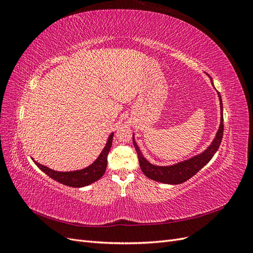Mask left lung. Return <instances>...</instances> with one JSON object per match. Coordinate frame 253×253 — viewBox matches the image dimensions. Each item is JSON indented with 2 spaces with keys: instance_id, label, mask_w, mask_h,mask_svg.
<instances>
[{
  "instance_id": "8db88e82",
  "label": "left lung",
  "mask_w": 253,
  "mask_h": 253,
  "mask_svg": "<svg viewBox=\"0 0 253 253\" xmlns=\"http://www.w3.org/2000/svg\"><path fill=\"white\" fill-rule=\"evenodd\" d=\"M218 97L220 101L221 121H220V126L216 134L215 139L213 140L212 144L203 153V154L191 158L187 160V162H183L174 166H169V167H157L154 165H151L148 160L142 156L138 145H137L136 141L134 140V135H133V143H134L135 150L137 152V156H138L141 171L145 176H147V177L159 182L177 185V183L185 182L186 180L190 179L192 176H194L198 171H200L203 167H205L210 162L211 158L218 150L219 144L221 142V139H223V135H224L223 102H221V97L219 94H218Z\"/></svg>"
}]
</instances>
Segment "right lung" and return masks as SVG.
I'll return each instance as SVG.
<instances>
[{"label":"right lung","instance_id":"1","mask_svg":"<svg viewBox=\"0 0 253 253\" xmlns=\"http://www.w3.org/2000/svg\"><path fill=\"white\" fill-rule=\"evenodd\" d=\"M113 142V134L110 135L108 142H106L103 151L99 157L96 159L94 164H91L85 169L74 172H57L53 171L49 168L42 166L35 162V164L39 167V169L42 170L45 174H47L50 178L57 180L60 183H63L65 186H70L74 188H80L84 186H88L90 183L97 181L99 178L102 177L108 166V155L112 147Z\"/></svg>","mask_w":253,"mask_h":253}]
</instances>
